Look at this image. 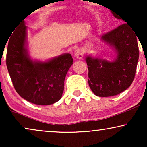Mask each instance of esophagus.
Masks as SVG:
<instances>
[{"label":"esophagus","instance_id":"1","mask_svg":"<svg viewBox=\"0 0 147 147\" xmlns=\"http://www.w3.org/2000/svg\"><path fill=\"white\" fill-rule=\"evenodd\" d=\"M84 55V51L82 48H78L74 52V56L78 59H82Z\"/></svg>","mask_w":147,"mask_h":147}]
</instances>
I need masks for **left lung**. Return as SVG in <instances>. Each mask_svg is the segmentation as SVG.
<instances>
[{
  "label": "left lung",
  "mask_w": 147,
  "mask_h": 147,
  "mask_svg": "<svg viewBox=\"0 0 147 147\" xmlns=\"http://www.w3.org/2000/svg\"><path fill=\"white\" fill-rule=\"evenodd\" d=\"M114 16L124 21L118 14H114ZM137 37L132 27L124 23L102 37V41L115 50L116 57L113 61L86 56L88 84L96 96H116L130 87L135 76L139 57Z\"/></svg>",
  "instance_id": "obj_1"
}]
</instances>
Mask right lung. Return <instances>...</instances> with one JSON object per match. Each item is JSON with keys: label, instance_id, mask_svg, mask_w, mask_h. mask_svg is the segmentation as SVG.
Masks as SVG:
<instances>
[{"label": "right lung", "instance_id": "right-lung-1", "mask_svg": "<svg viewBox=\"0 0 147 147\" xmlns=\"http://www.w3.org/2000/svg\"><path fill=\"white\" fill-rule=\"evenodd\" d=\"M73 61L69 53L45 62L32 60L27 49L24 21L10 37L6 59L10 77L19 96L33 104L50 105L61 99L64 80Z\"/></svg>", "mask_w": 147, "mask_h": 147}]
</instances>
